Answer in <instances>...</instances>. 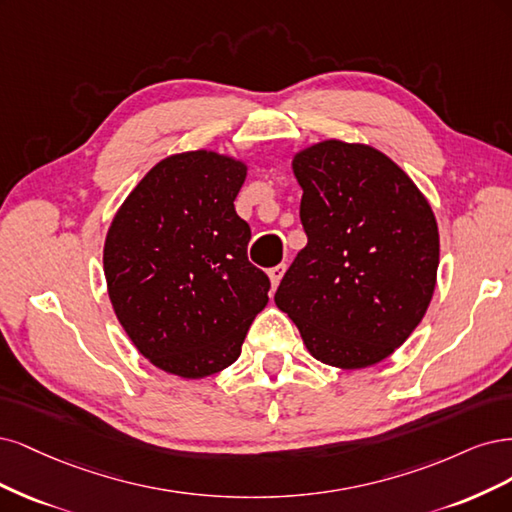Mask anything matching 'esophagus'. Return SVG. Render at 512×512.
<instances>
[{
  "mask_svg": "<svg viewBox=\"0 0 512 512\" xmlns=\"http://www.w3.org/2000/svg\"><path fill=\"white\" fill-rule=\"evenodd\" d=\"M285 270H287V266H285V263H278V266H274V268H270V270H268V276H270V283H272V287H274V289L278 287V283H280V278H283Z\"/></svg>",
  "mask_w": 512,
  "mask_h": 512,
  "instance_id": "1",
  "label": "esophagus"
}]
</instances>
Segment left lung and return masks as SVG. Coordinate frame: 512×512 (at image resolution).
<instances>
[{
    "label": "left lung",
    "mask_w": 512,
    "mask_h": 512,
    "mask_svg": "<svg viewBox=\"0 0 512 512\" xmlns=\"http://www.w3.org/2000/svg\"><path fill=\"white\" fill-rule=\"evenodd\" d=\"M308 244L274 302L308 353L359 370L387 359L421 323L436 287L438 225L410 176L368 144L323 140L293 157Z\"/></svg>",
    "instance_id": "1"
}]
</instances>
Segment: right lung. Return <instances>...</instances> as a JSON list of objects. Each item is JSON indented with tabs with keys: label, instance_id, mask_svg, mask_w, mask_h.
<instances>
[{
	"label": "right lung",
	"instance_id": "add662e5",
	"mask_svg": "<svg viewBox=\"0 0 512 512\" xmlns=\"http://www.w3.org/2000/svg\"><path fill=\"white\" fill-rule=\"evenodd\" d=\"M246 163L214 151L161 159L114 214L108 295L136 349L163 372L204 378L232 366L270 278L246 257L234 200Z\"/></svg>",
	"mask_w": 512,
	"mask_h": 512
}]
</instances>
